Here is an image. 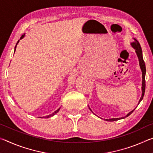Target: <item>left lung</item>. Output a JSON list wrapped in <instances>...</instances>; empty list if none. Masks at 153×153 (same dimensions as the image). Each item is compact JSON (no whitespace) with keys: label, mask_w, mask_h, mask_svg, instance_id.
<instances>
[{"label":"left lung","mask_w":153,"mask_h":153,"mask_svg":"<svg viewBox=\"0 0 153 153\" xmlns=\"http://www.w3.org/2000/svg\"><path fill=\"white\" fill-rule=\"evenodd\" d=\"M131 46H132V47L135 49L136 50V53L137 54V56H138V59H139V63H140V69L142 70V97L140 98V99L139 100V102H140L141 100H142V98H143V97L144 95V92H145V87H146V84H145V74H146V65H145V63L144 61V59H143V56H142V48H141V46L140 45L139 42L137 40H136L135 38H134V42H133L131 44ZM91 111V109H90ZM134 110L131 111V112H129L128 115H127L126 117H128L129 115H131V113ZM126 117H121V118H113V119H106V121H117L120 120V119H123L125 118Z\"/></svg>","instance_id":"obj_1"}]
</instances>
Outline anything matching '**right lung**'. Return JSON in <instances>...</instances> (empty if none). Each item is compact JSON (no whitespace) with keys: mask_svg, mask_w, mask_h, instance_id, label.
<instances>
[{"mask_svg":"<svg viewBox=\"0 0 153 153\" xmlns=\"http://www.w3.org/2000/svg\"><path fill=\"white\" fill-rule=\"evenodd\" d=\"M24 35H23V36H22V37H21V39H22V38H24ZM18 42H19V41H18V42H17V43H18ZM15 48H16V47H15ZM59 109H60V108H58V109H57V110H56V111H55V112H54V113H52V114H51V115H47V116H46V117H43V118H48V117H52V116L55 115L56 113H58V111H59Z\"/></svg>","mask_w":153,"mask_h":153,"instance_id":"add662e5","label":"right lung"}]
</instances>
